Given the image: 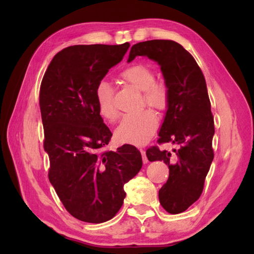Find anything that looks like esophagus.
<instances>
[{"mask_svg": "<svg viewBox=\"0 0 254 254\" xmlns=\"http://www.w3.org/2000/svg\"><path fill=\"white\" fill-rule=\"evenodd\" d=\"M141 154H142V157H143V163L144 164H147L148 163V159L146 157V152H145L144 149H141Z\"/></svg>", "mask_w": 254, "mask_h": 254, "instance_id": "obj_1", "label": "esophagus"}]
</instances>
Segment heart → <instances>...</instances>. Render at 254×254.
I'll return each mask as SVG.
<instances>
[{
    "instance_id": "1",
    "label": "heart",
    "mask_w": 254,
    "mask_h": 254,
    "mask_svg": "<svg viewBox=\"0 0 254 254\" xmlns=\"http://www.w3.org/2000/svg\"><path fill=\"white\" fill-rule=\"evenodd\" d=\"M124 83L142 91L139 106H147L155 111L163 113L170 104L169 89L164 83L155 82V74L143 64H132L119 74ZM95 101L99 115L105 120L113 122L119 117L115 102V90L107 82L97 84L95 89ZM158 127V119L152 111L143 110L135 115L123 118L116 130V137L120 143L141 146L147 143Z\"/></svg>"
}]
</instances>
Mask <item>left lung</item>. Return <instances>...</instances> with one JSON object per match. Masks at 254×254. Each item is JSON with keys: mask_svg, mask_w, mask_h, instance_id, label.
Returning a JSON list of instances; mask_svg holds the SVG:
<instances>
[{"mask_svg": "<svg viewBox=\"0 0 254 254\" xmlns=\"http://www.w3.org/2000/svg\"><path fill=\"white\" fill-rule=\"evenodd\" d=\"M145 56L158 62L169 89L170 104L157 143L175 144L174 152L152 146L149 161L169 167V178L159 190V202L167 212L179 214L201 196L205 178L214 158L215 133L206 82L190 52L172 40H147L134 45L128 62Z\"/></svg>", "mask_w": 254, "mask_h": 254, "instance_id": "1", "label": "left lung"}]
</instances>
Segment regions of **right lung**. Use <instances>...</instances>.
<instances>
[{
  "label": "right lung",
  "instance_id": "1",
  "mask_svg": "<svg viewBox=\"0 0 254 254\" xmlns=\"http://www.w3.org/2000/svg\"><path fill=\"white\" fill-rule=\"evenodd\" d=\"M128 47V42L67 47L53 57L41 80L48 177L65 209L82 222L115 217L126 197L124 185L142 168L141 153L132 145L104 149L112 133L95 101L97 84Z\"/></svg>",
  "mask_w": 254,
  "mask_h": 254
}]
</instances>
